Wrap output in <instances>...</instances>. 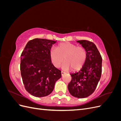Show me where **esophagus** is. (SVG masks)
Masks as SVG:
<instances>
[{"instance_id":"1","label":"esophagus","mask_w":121,"mask_h":121,"mask_svg":"<svg viewBox=\"0 0 121 121\" xmlns=\"http://www.w3.org/2000/svg\"><path fill=\"white\" fill-rule=\"evenodd\" d=\"M61 76H63L65 74V72H64L63 71H61Z\"/></svg>"}]
</instances>
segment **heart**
Returning a JSON list of instances; mask_svg holds the SVG:
<instances>
[{"label":"heart","instance_id":"b5f03b06","mask_svg":"<svg viewBox=\"0 0 121 121\" xmlns=\"http://www.w3.org/2000/svg\"><path fill=\"white\" fill-rule=\"evenodd\" d=\"M49 57L55 67L59 68L64 58L63 69L68 70L72 68L73 71H78L85 64L87 52L84 47L77 46L69 42H63L58 44L56 49L50 50Z\"/></svg>","mask_w":121,"mask_h":121}]
</instances>
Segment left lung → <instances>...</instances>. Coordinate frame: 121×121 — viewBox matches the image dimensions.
I'll return each instance as SVG.
<instances>
[{
	"label": "left lung",
	"mask_w": 121,
	"mask_h": 121,
	"mask_svg": "<svg viewBox=\"0 0 121 121\" xmlns=\"http://www.w3.org/2000/svg\"><path fill=\"white\" fill-rule=\"evenodd\" d=\"M77 42L86 49L87 57L80 71L70 74L72 80L68 87L72 96L82 98L90 95L96 89L101 77L102 57L93 42L86 40Z\"/></svg>",
	"instance_id": "obj_1"
}]
</instances>
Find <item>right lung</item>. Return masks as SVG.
Here are the masks:
<instances>
[{
	"mask_svg": "<svg viewBox=\"0 0 121 121\" xmlns=\"http://www.w3.org/2000/svg\"><path fill=\"white\" fill-rule=\"evenodd\" d=\"M56 41L35 38L29 41L21 56V74L25 89L32 95L41 97L52 92L61 78V71L51 62L49 53Z\"/></svg>",
	"mask_w": 121,
	"mask_h": 121,
	"instance_id": "add662e5",
	"label": "right lung"
}]
</instances>
